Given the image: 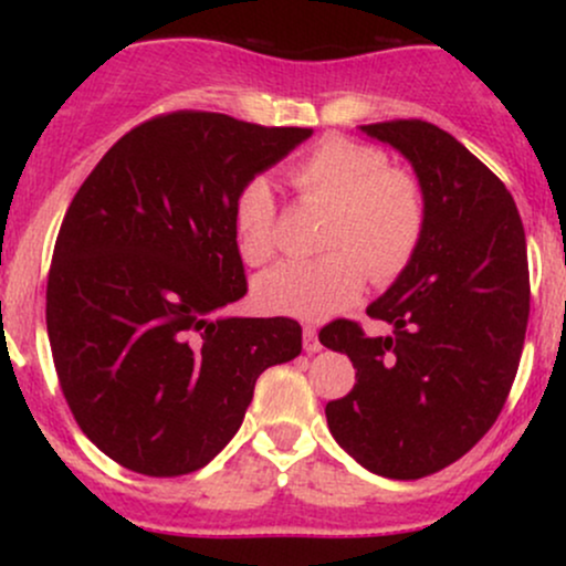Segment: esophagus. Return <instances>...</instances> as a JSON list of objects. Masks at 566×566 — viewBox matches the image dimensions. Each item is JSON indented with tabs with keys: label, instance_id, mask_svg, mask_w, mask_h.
<instances>
[{
	"label": "esophagus",
	"instance_id": "obj_1",
	"mask_svg": "<svg viewBox=\"0 0 566 566\" xmlns=\"http://www.w3.org/2000/svg\"><path fill=\"white\" fill-rule=\"evenodd\" d=\"M303 348L308 350V354H316V350H322L319 335H316V327H311V324H305V327H303Z\"/></svg>",
	"mask_w": 566,
	"mask_h": 566
}]
</instances>
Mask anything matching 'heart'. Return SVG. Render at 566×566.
I'll return each mask as SVG.
<instances>
[{"label": "heart", "mask_w": 566, "mask_h": 566, "mask_svg": "<svg viewBox=\"0 0 566 566\" xmlns=\"http://www.w3.org/2000/svg\"><path fill=\"white\" fill-rule=\"evenodd\" d=\"M303 205L327 207L316 261L276 263L258 279L263 308L319 322L346 311L365 290L399 279L426 237L420 180L388 167L380 148L350 138H324L287 172ZM279 207L265 180H250L233 201V233L244 263L263 265L276 252Z\"/></svg>", "instance_id": "obj_1"}]
</instances>
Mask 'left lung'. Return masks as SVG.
<instances>
[{"instance_id":"8db88e82","label":"left lung","mask_w":566,"mask_h":566,"mask_svg":"<svg viewBox=\"0 0 566 566\" xmlns=\"http://www.w3.org/2000/svg\"><path fill=\"white\" fill-rule=\"evenodd\" d=\"M361 129L412 161L426 237L367 308L391 335L350 319L322 327V346L356 367L354 388L324 412L367 471L423 479L463 458L509 399L530 319L527 242L509 188L450 133L423 119Z\"/></svg>"}]
</instances>
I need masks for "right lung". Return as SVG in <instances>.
Wrapping results in <instances>:
<instances>
[{
    "instance_id": "add662e5",
    "label": "right lung",
    "mask_w": 566,
    "mask_h": 566,
    "mask_svg": "<svg viewBox=\"0 0 566 566\" xmlns=\"http://www.w3.org/2000/svg\"><path fill=\"white\" fill-rule=\"evenodd\" d=\"M311 138L212 112L122 135L71 199L48 274V335L71 415L143 476L199 471L242 426L263 369L295 359V319L216 316L247 295L237 193Z\"/></svg>"
}]
</instances>
